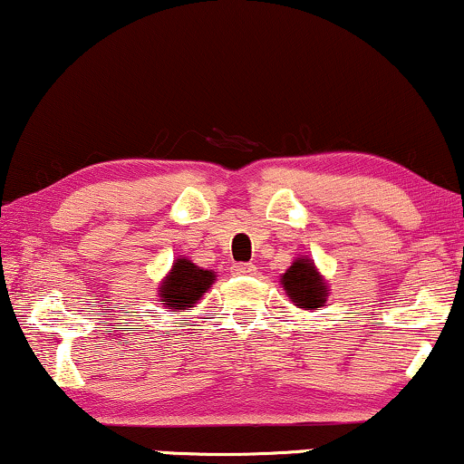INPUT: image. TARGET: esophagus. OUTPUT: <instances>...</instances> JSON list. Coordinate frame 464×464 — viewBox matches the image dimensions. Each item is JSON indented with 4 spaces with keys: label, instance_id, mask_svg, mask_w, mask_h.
<instances>
[{
    "label": "esophagus",
    "instance_id": "34e87169",
    "mask_svg": "<svg viewBox=\"0 0 464 464\" xmlns=\"http://www.w3.org/2000/svg\"><path fill=\"white\" fill-rule=\"evenodd\" d=\"M255 272H256V267L252 266V263H236V266H233V274L236 276H250Z\"/></svg>",
    "mask_w": 464,
    "mask_h": 464
}]
</instances>
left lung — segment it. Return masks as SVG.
<instances>
[{"label": "left lung", "mask_w": 464, "mask_h": 464, "mask_svg": "<svg viewBox=\"0 0 464 464\" xmlns=\"http://www.w3.org/2000/svg\"><path fill=\"white\" fill-rule=\"evenodd\" d=\"M280 283L285 285L286 295L291 297V302H295V306L304 310H316L325 304L327 285L308 259L293 263L280 278Z\"/></svg>", "instance_id": "left-lung-1"}]
</instances>
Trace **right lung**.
<instances>
[{
	"label": "right lung",
	"instance_id": "obj_1",
	"mask_svg": "<svg viewBox=\"0 0 464 464\" xmlns=\"http://www.w3.org/2000/svg\"><path fill=\"white\" fill-rule=\"evenodd\" d=\"M214 283V274L208 269L197 267L195 263L188 259H178L171 274L167 276L160 286V297L162 302H167V308H171L173 313L178 310H188L197 304L198 297L209 289V285Z\"/></svg>",
	"mask_w": 464,
	"mask_h": 464
}]
</instances>
